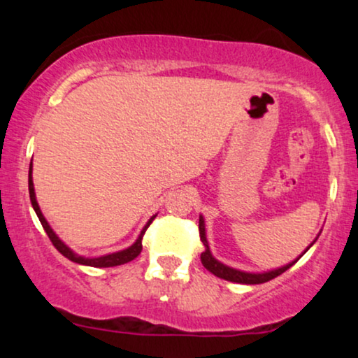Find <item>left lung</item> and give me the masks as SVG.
I'll return each instance as SVG.
<instances>
[{"mask_svg": "<svg viewBox=\"0 0 358 358\" xmlns=\"http://www.w3.org/2000/svg\"><path fill=\"white\" fill-rule=\"evenodd\" d=\"M199 232H200V241H202V244H203V252L200 254L202 264L208 271H210L212 274H215L217 278L227 279V281H232V282H241V285H262V282H268V281H271V279L278 278L279 274H282L285 271L289 269L293 264H296L298 259L301 257V256H299L294 262H289V264L282 266V268H279V269L269 271V273H261V274L244 273V271H237V269L229 268V266L222 264V262H219L215 257L212 256L210 249H208L207 237H205V222H203L202 215H200V220H199ZM306 250H305V252H306Z\"/></svg>", "mask_w": 358, "mask_h": 358, "instance_id": "1", "label": "left lung"}]
</instances>
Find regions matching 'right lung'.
<instances>
[{"instance_id":"add662e5","label":"right lung","mask_w":358,"mask_h":358,"mask_svg":"<svg viewBox=\"0 0 358 358\" xmlns=\"http://www.w3.org/2000/svg\"><path fill=\"white\" fill-rule=\"evenodd\" d=\"M28 192H30V200H31V205H34V210L36 212V215H38L40 219V224H42V227L45 229V232H47L48 239L52 241V244L55 245V249L59 250L62 256H65L67 259H71V261L77 262V264H84V266H92V268H113V266H121V264H126V262L133 261L134 257L139 256V252L143 250V236H145L146 229L150 227L151 222L155 220V217H151L150 220H148V224L145 225V229H143L141 234H139L138 241L134 242L131 248H127L124 250H119V252H114V254H108V256H101V257H84V256H77V254H73L71 249L67 248V245L62 242L59 237L55 236V232L52 231L50 225H48V222L45 220L42 210H40L38 203H36V199H35V190H34V180H31V163H30V171H28Z\"/></svg>"}]
</instances>
